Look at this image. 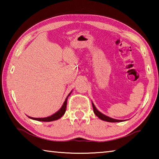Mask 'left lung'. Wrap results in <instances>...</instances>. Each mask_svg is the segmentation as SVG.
I'll return each instance as SVG.
<instances>
[{
  "mask_svg": "<svg viewBox=\"0 0 159 159\" xmlns=\"http://www.w3.org/2000/svg\"><path fill=\"white\" fill-rule=\"evenodd\" d=\"M92 104H93V108L94 113H95L97 116L100 118L101 120H105V121H107V122H113V123H115V122H121V121H123V120H117V119H114V118H110V117H109V116H107L106 115L102 114V113H101L100 111H99L97 109V108L95 107V106L94 105V104L93 103V102H92Z\"/></svg>",
  "mask_w": 159,
  "mask_h": 159,
  "instance_id": "1",
  "label": "left lung"
}]
</instances>
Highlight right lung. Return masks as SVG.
Listing matches in <instances>:
<instances>
[{
    "label": "right lung",
    "mask_w": 159,
    "mask_h": 159,
    "mask_svg": "<svg viewBox=\"0 0 159 159\" xmlns=\"http://www.w3.org/2000/svg\"><path fill=\"white\" fill-rule=\"evenodd\" d=\"M71 92L68 95V96L66 97V98L65 99V101H64V102L62 107H61L60 109L58 111L56 112L55 114L51 115L50 116L45 117V118H33V117H30V116H29V118H30L33 120H39V121H44V122L52 121V120H55L59 119V118H60L61 116H62L64 114V113H65V111H66V104H67V98H68V97L70 95V94H71Z\"/></svg>",
    "instance_id": "right-lung-1"
}]
</instances>
